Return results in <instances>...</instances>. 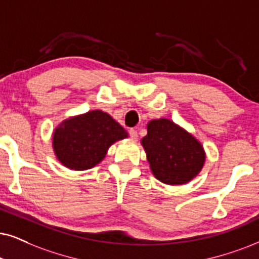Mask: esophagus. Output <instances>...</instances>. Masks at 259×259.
I'll list each match as a JSON object with an SVG mask.
<instances>
[{
    "label": "esophagus",
    "mask_w": 259,
    "mask_h": 259,
    "mask_svg": "<svg viewBox=\"0 0 259 259\" xmlns=\"http://www.w3.org/2000/svg\"><path fill=\"white\" fill-rule=\"evenodd\" d=\"M129 134H130V137H132V140H134V141H136L137 137H139V134H137L135 129H130Z\"/></svg>",
    "instance_id": "1"
}]
</instances>
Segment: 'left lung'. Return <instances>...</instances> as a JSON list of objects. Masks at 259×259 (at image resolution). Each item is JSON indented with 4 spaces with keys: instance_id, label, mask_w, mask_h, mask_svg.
Returning <instances> with one entry per match:
<instances>
[{
    "instance_id": "8db88e82",
    "label": "left lung",
    "mask_w": 259,
    "mask_h": 259,
    "mask_svg": "<svg viewBox=\"0 0 259 259\" xmlns=\"http://www.w3.org/2000/svg\"><path fill=\"white\" fill-rule=\"evenodd\" d=\"M141 145L154 177L167 185L191 182L202 171L207 158L202 143L167 118L149 120Z\"/></svg>"
}]
</instances>
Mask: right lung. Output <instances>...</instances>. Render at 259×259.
Here are the masks:
<instances>
[{
  "instance_id": "obj_1",
  "label": "right lung",
  "mask_w": 259,
  "mask_h": 259,
  "mask_svg": "<svg viewBox=\"0 0 259 259\" xmlns=\"http://www.w3.org/2000/svg\"><path fill=\"white\" fill-rule=\"evenodd\" d=\"M129 134L109 113L92 110L64 119L55 127L52 148L64 167L90 169L105 159L107 150Z\"/></svg>"
}]
</instances>
